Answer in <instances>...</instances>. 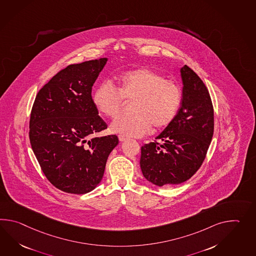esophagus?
I'll return each instance as SVG.
<instances>
[{
	"label": "esophagus",
	"mask_w": 256,
	"mask_h": 256,
	"mask_svg": "<svg viewBox=\"0 0 256 256\" xmlns=\"http://www.w3.org/2000/svg\"><path fill=\"white\" fill-rule=\"evenodd\" d=\"M118 140H120V142H123L128 140V138H126V136H124V135H120V136H118Z\"/></svg>",
	"instance_id": "esophagus-1"
}]
</instances>
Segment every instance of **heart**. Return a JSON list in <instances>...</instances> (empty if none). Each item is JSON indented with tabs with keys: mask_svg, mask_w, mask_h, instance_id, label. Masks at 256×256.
<instances>
[{
	"mask_svg": "<svg viewBox=\"0 0 256 256\" xmlns=\"http://www.w3.org/2000/svg\"><path fill=\"white\" fill-rule=\"evenodd\" d=\"M118 88L108 80L97 86L92 102L97 111L109 118L120 116L126 101H134V114L120 116L111 125L114 133L140 136L154 126L160 130L170 124L181 102V90L174 82L148 68L126 72L116 78Z\"/></svg>",
	"mask_w": 256,
	"mask_h": 256,
	"instance_id": "b5f03b06",
	"label": "heart"
}]
</instances>
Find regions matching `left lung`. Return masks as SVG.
<instances>
[{
	"label": "left lung",
	"mask_w": 256,
	"mask_h": 256,
	"mask_svg": "<svg viewBox=\"0 0 256 256\" xmlns=\"http://www.w3.org/2000/svg\"><path fill=\"white\" fill-rule=\"evenodd\" d=\"M181 106L162 133L142 147L140 168L148 182L158 186L188 181L203 164L214 132L210 96L198 74L186 65L180 68Z\"/></svg>",
	"instance_id": "obj_1"
}]
</instances>
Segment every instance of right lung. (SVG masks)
Segmentation results:
<instances>
[{"label": "right lung", "instance_id": "add662e5", "mask_svg": "<svg viewBox=\"0 0 256 256\" xmlns=\"http://www.w3.org/2000/svg\"><path fill=\"white\" fill-rule=\"evenodd\" d=\"M108 58L72 64L40 89L29 123L31 147L48 180L63 192H91L102 180L116 135L92 102V87Z\"/></svg>", "mask_w": 256, "mask_h": 256}]
</instances>
